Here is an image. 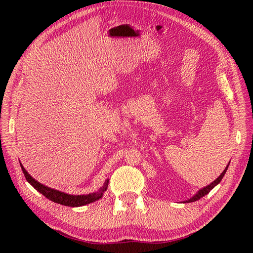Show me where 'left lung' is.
<instances>
[{"mask_svg":"<svg viewBox=\"0 0 253 253\" xmlns=\"http://www.w3.org/2000/svg\"><path fill=\"white\" fill-rule=\"evenodd\" d=\"M226 171H227V168H226V169L224 170V172L220 174V176H218V178H217L216 180H214V181L211 183V185H209L208 187H206V188L202 189V190L200 191V192H198L196 195H194L192 198H190L189 202H195V201H197V200H200L201 197H203V196H205V195L208 194V193L210 192V191H211L214 187H215V186L217 185V183H219V181H220L221 179H223V177H224V175H225Z\"/></svg>","mask_w":253,"mask_h":253,"instance_id":"left-lung-1","label":"left lung"}]
</instances>
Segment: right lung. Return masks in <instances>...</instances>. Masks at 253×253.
<instances>
[{"label":"right lung","instance_id":"add662e5","mask_svg":"<svg viewBox=\"0 0 253 253\" xmlns=\"http://www.w3.org/2000/svg\"><path fill=\"white\" fill-rule=\"evenodd\" d=\"M22 171H23V173H24L26 180L37 191H39L41 194H43L45 197L48 198V200L51 202H55L57 204L68 206V207H80V206L87 205V204H90V203L100 200L103 195L104 191L108 189V183H109L108 181H105L104 186L100 190H99L98 192H95V193L87 194V195H70V194L60 192V191L53 190V189H50V188H47V187L41 185L40 182L35 180L32 176H30L25 171V169L23 167H22Z\"/></svg>","mask_w":253,"mask_h":253}]
</instances>
